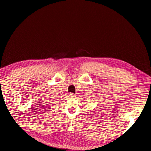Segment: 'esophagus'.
Here are the masks:
<instances>
[{"instance_id":"1","label":"esophagus","mask_w":151,"mask_h":151,"mask_svg":"<svg viewBox=\"0 0 151 151\" xmlns=\"http://www.w3.org/2000/svg\"><path fill=\"white\" fill-rule=\"evenodd\" d=\"M75 96V94H73V93H70L69 94V96L71 97V98H74Z\"/></svg>"}]
</instances>
